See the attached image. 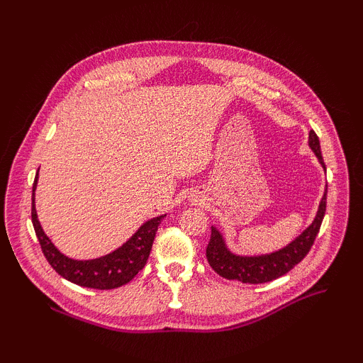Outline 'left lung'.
I'll return each mask as SVG.
<instances>
[{
  "label": "left lung",
  "instance_id": "left-lung-1",
  "mask_svg": "<svg viewBox=\"0 0 363 363\" xmlns=\"http://www.w3.org/2000/svg\"><path fill=\"white\" fill-rule=\"evenodd\" d=\"M309 146L315 152V156L318 157L321 167L326 169L321 156L318 135L313 130L309 133ZM326 195L328 186L312 225L303 230L295 240L290 242L287 246H284L282 250L269 254H262V256H238V254L230 252L220 230L212 226L211 242L206 248L207 262L213 268V272L218 273L221 277L229 281H240L243 284H264L284 276L293 267L298 265L307 256V252L311 251L315 238L318 235L321 221L325 218Z\"/></svg>",
  "mask_w": 363,
  "mask_h": 363
}]
</instances>
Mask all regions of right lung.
I'll return each instance as SVG.
<instances>
[{"label": "right lung", "instance_id": "add662e5", "mask_svg": "<svg viewBox=\"0 0 363 363\" xmlns=\"http://www.w3.org/2000/svg\"><path fill=\"white\" fill-rule=\"evenodd\" d=\"M37 177L38 173L35 174L33 186V211H30V217H33L34 230L38 242H40L43 256L50 262V265L56 269V273H59L67 281L81 285V287L96 290L117 289L133 281L134 276L146 265V260H148L152 248L154 237H156L157 228L165 215L154 217L143 223L126 243H123L120 248L106 254L103 257L90 260L70 259L52 245L50 237L43 233L40 221L37 218L34 196Z\"/></svg>", "mask_w": 363, "mask_h": 363}]
</instances>
